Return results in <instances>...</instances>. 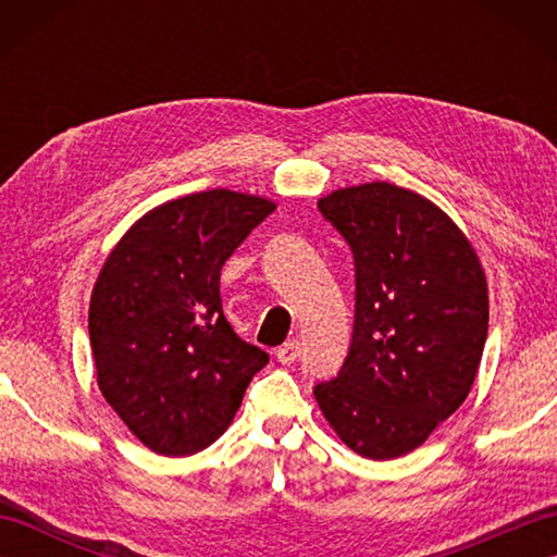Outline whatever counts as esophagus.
Returning a JSON list of instances; mask_svg holds the SVG:
<instances>
[{"instance_id": "34e87169", "label": "esophagus", "mask_w": 557, "mask_h": 557, "mask_svg": "<svg viewBox=\"0 0 557 557\" xmlns=\"http://www.w3.org/2000/svg\"><path fill=\"white\" fill-rule=\"evenodd\" d=\"M275 354H277V361H280V363H294V361L299 359L301 347H299L297 339H289V342H285V345H282Z\"/></svg>"}]
</instances>
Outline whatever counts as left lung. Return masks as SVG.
Masks as SVG:
<instances>
[{
  "label": "left lung",
  "instance_id": "obj_1",
  "mask_svg": "<svg viewBox=\"0 0 557 557\" xmlns=\"http://www.w3.org/2000/svg\"><path fill=\"white\" fill-rule=\"evenodd\" d=\"M354 256L349 351L313 395L337 435L369 459L417 449L474 383L488 335L483 268L457 224L387 182L318 200Z\"/></svg>",
  "mask_w": 557,
  "mask_h": 557
}]
</instances>
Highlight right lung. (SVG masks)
I'll list each match as a JSON object with an SVG mask.
<instances>
[{
  "label": "right lung",
  "instance_id": "right-lung-1",
  "mask_svg": "<svg viewBox=\"0 0 557 557\" xmlns=\"http://www.w3.org/2000/svg\"><path fill=\"white\" fill-rule=\"evenodd\" d=\"M272 210L227 188L176 198L104 260L88 311L98 385L152 453L186 457L215 443L270 361L224 318L220 270Z\"/></svg>",
  "mask_w": 557,
  "mask_h": 557
}]
</instances>
